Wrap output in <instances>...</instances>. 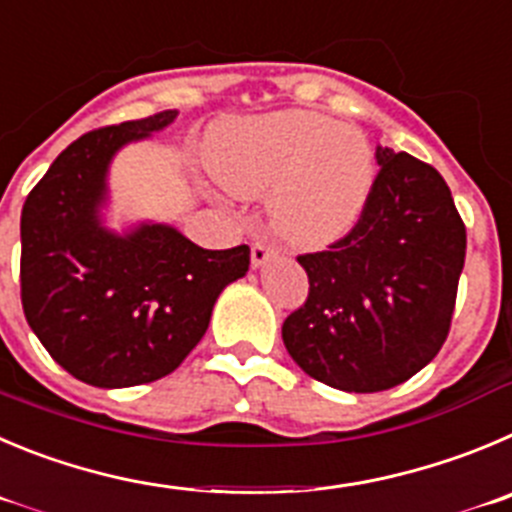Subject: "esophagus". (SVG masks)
I'll list each match as a JSON object with an SVG mask.
<instances>
[{
    "mask_svg": "<svg viewBox=\"0 0 512 512\" xmlns=\"http://www.w3.org/2000/svg\"><path fill=\"white\" fill-rule=\"evenodd\" d=\"M275 255V252H272V247L267 245L265 240H255L252 242V267H265L267 262H270V257Z\"/></svg>",
    "mask_w": 512,
    "mask_h": 512,
    "instance_id": "esophagus-1",
    "label": "esophagus"
}]
</instances>
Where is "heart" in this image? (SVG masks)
Here are the masks:
<instances>
[{
    "instance_id": "heart-1",
    "label": "heart",
    "mask_w": 512,
    "mask_h": 512,
    "mask_svg": "<svg viewBox=\"0 0 512 512\" xmlns=\"http://www.w3.org/2000/svg\"><path fill=\"white\" fill-rule=\"evenodd\" d=\"M212 164L240 197L272 191V229L303 250L343 240L364 217L376 181V156L364 133L305 111L219 123Z\"/></svg>"
}]
</instances>
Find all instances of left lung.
Here are the masks:
<instances>
[{
	"label": "left lung",
	"instance_id": "8db88e82",
	"mask_svg": "<svg viewBox=\"0 0 512 512\" xmlns=\"http://www.w3.org/2000/svg\"><path fill=\"white\" fill-rule=\"evenodd\" d=\"M364 217L326 252L300 255L308 300L283 323L295 364L353 394L404 384L450 333L467 234L437 169L376 146Z\"/></svg>",
	"mask_w": 512,
	"mask_h": 512
}]
</instances>
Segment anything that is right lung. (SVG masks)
I'll list each match as a JSON object with an SVG mask.
<instances>
[{
	"label": "right lung",
	"mask_w": 512,
	"mask_h": 512,
	"mask_svg": "<svg viewBox=\"0 0 512 512\" xmlns=\"http://www.w3.org/2000/svg\"><path fill=\"white\" fill-rule=\"evenodd\" d=\"M164 111L70 143L22 207V308L75 379L123 389L171 374L207 333L219 293L250 270V247L204 250L174 224H105L116 154L164 131Z\"/></svg>",
	"instance_id": "obj_1"
}]
</instances>
